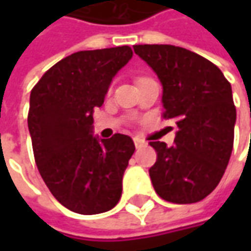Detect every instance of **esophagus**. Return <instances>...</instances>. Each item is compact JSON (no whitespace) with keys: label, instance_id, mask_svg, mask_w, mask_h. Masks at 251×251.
I'll list each match as a JSON object with an SVG mask.
<instances>
[{"label":"esophagus","instance_id":"1","mask_svg":"<svg viewBox=\"0 0 251 251\" xmlns=\"http://www.w3.org/2000/svg\"><path fill=\"white\" fill-rule=\"evenodd\" d=\"M132 140H134V144H135V148H141L145 144V141L142 140V138H138V137H134Z\"/></svg>","mask_w":251,"mask_h":251}]
</instances>
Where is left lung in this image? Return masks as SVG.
Wrapping results in <instances>:
<instances>
[{
	"instance_id": "left-lung-1",
	"label": "left lung",
	"mask_w": 251,
	"mask_h": 251,
	"mask_svg": "<svg viewBox=\"0 0 251 251\" xmlns=\"http://www.w3.org/2000/svg\"><path fill=\"white\" fill-rule=\"evenodd\" d=\"M134 51L162 83L163 119L178 127L172 147L150 142L158 156L150 169L153 188L169 202H198L221 181L233 148L230 83L215 64L183 47L138 44Z\"/></svg>"
}]
</instances>
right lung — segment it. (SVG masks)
I'll return each mask as SVG.
<instances>
[{
  "instance_id": "add662e5",
  "label": "right lung",
  "mask_w": 251,
  "mask_h": 251,
  "mask_svg": "<svg viewBox=\"0 0 251 251\" xmlns=\"http://www.w3.org/2000/svg\"><path fill=\"white\" fill-rule=\"evenodd\" d=\"M131 57L128 46L74 53L30 92L27 127L37 169L55 200L76 214L106 212L121 197L135 145L124 134L95 137L93 110Z\"/></svg>"
}]
</instances>
